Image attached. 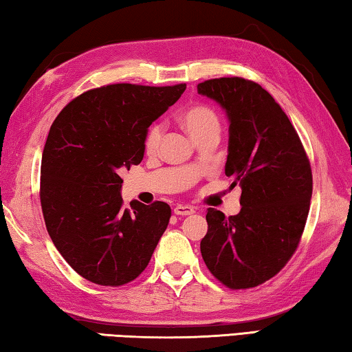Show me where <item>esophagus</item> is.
Masks as SVG:
<instances>
[{"label": "esophagus", "mask_w": 352, "mask_h": 352, "mask_svg": "<svg viewBox=\"0 0 352 352\" xmlns=\"http://www.w3.org/2000/svg\"><path fill=\"white\" fill-rule=\"evenodd\" d=\"M175 214L176 215H192V214H195V209L192 206H187V204H177L175 207Z\"/></svg>", "instance_id": "esophagus-1"}]
</instances>
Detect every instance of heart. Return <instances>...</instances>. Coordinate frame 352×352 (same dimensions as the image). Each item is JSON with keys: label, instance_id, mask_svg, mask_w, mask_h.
Segmentation results:
<instances>
[{"label": "heart", "instance_id": "obj_1", "mask_svg": "<svg viewBox=\"0 0 352 352\" xmlns=\"http://www.w3.org/2000/svg\"><path fill=\"white\" fill-rule=\"evenodd\" d=\"M179 123L188 132V135L192 137L193 142H197L198 138L209 134L220 135L221 131V122L218 113L214 109L206 104H192L187 109H184L179 115ZM162 124L155 123L149 126L145 134V140H143V146H145L146 154H154L157 151L160 142H162Z\"/></svg>", "mask_w": 352, "mask_h": 352}]
</instances>
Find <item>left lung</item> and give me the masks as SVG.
I'll use <instances>...</instances> for the list:
<instances>
[{
    "label": "left lung",
    "instance_id": "left-lung-1",
    "mask_svg": "<svg viewBox=\"0 0 352 352\" xmlns=\"http://www.w3.org/2000/svg\"><path fill=\"white\" fill-rule=\"evenodd\" d=\"M229 118L226 176L241 187L237 215L207 209L201 254L229 289H251L290 261L306 226L312 170L298 132L274 98L257 82L218 78L198 84Z\"/></svg>",
    "mask_w": 352,
    "mask_h": 352
}]
</instances>
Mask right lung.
<instances>
[{
  "instance_id": "add662e5",
  "label": "right lung",
  "mask_w": 352,
  "mask_h": 352,
  "mask_svg": "<svg viewBox=\"0 0 352 352\" xmlns=\"http://www.w3.org/2000/svg\"><path fill=\"white\" fill-rule=\"evenodd\" d=\"M186 84H112L74 98L51 124L40 168V203L57 251L84 279L118 287L134 280L168 226L171 209L132 201L120 173L142 162L149 126Z\"/></svg>"
}]
</instances>
